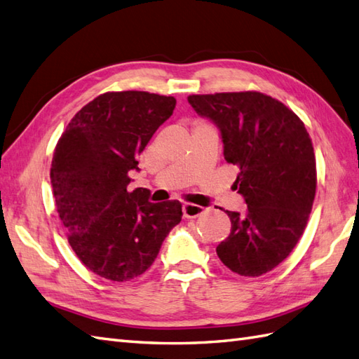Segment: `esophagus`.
Listing matches in <instances>:
<instances>
[{
  "label": "esophagus",
  "mask_w": 359,
  "mask_h": 359,
  "mask_svg": "<svg viewBox=\"0 0 359 359\" xmlns=\"http://www.w3.org/2000/svg\"><path fill=\"white\" fill-rule=\"evenodd\" d=\"M182 211H183V217L185 219H196L198 215L203 214V208L194 203H183Z\"/></svg>",
  "instance_id": "obj_1"
}]
</instances>
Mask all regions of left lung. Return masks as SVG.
I'll use <instances>...</instances> for the list:
<instances>
[{
	"mask_svg": "<svg viewBox=\"0 0 359 359\" xmlns=\"http://www.w3.org/2000/svg\"><path fill=\"white\" fill-rule=\"evenodd\" d=\"M191 107L220 128L224 161L245 214L226 211L231 234L217 246L228 269L260 277L287 258L302 238L316 191V162L303 121L260 91L191 95Z\"/></svg>",
	"mask_w": 359,
	"mask_h": 359,
	"instance_id": "left-lung-1",
	"label": "left lung"
}]
</instances>
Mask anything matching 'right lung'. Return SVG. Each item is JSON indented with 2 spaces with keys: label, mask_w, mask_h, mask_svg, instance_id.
<instances>
[{
  "label": "right lung",
  "mask_w": 359,
  "mask_h": 359,
  "mask_svg": "<svg viewBox=\"0 0 359 359\" xmlns=\"http://www.w3.org/2000/svg\"><path fill=\"white\" fill-rule=\"evenodd\" d=\"M176 107L172 96L107 91L73 116L57 140L50 179L67 238L87 269L110 281L140 277L182 220V203L128 191L131 170Z\"/></svg>",
  "instance_id": "obj_1"
}]
</instances>
